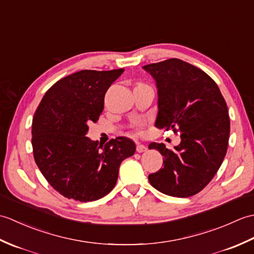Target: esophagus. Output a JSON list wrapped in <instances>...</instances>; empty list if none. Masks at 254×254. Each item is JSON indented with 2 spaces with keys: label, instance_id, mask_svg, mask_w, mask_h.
Listing matches in <instances>:
<instances>
[{
  "label": "esophagus",
  "instance_id": "esophagus-1",
  "mask_svg": "<svg viewBox=\"0 0 254 254\" xmlns=\"http://www.w3.org/2000/svg\"><path fill=\"white\" fill-rule=\"evenodd\" d=\"M146 149H147V147L145 146V145H143V144H139V143H137V144H136V152H137V153L146 152Z\"/></svg>",
  "mask_w": 254,
  "mask_h": 254
}]
</instances>
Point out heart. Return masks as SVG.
I'll return each instance as SVG.
<instances>
[{
	"instance_id": "obj_1",
	"label": "heart",
	"mask_w": 254,
	"mask_h": 254,
	"mask_svg": "<svg viewBox=\"0 0 254 254\" xmlns=\"http://www.w3.org/2000/svg\"><path fill=\"white\" fill-rule=\"evenodd\" d=\"M135 128H136L137 132H141L142 128H143V124L142 123H137L136 126H135Z\"/></svg>"
}]
</instances>
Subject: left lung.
Masks as SVG:
<instances>
[{"label":"left lung","mask_w":254,"mask_h":254,"mask_svg":"<svg viewBox=\"0 0 254 254\" xmlns=\"http://www.w3.org/2000/svg\"><path fill=\"white\" fill-rule=\"evenodd\" d=\"M156 80L158 113L155 127L181 133L175 149L152 143L164 167L148 176L156 190L188 197L202 191L222 165L228 147L230 121L217 84L202 69L179 59L147 64Z\"/></svg>","instance_id":"left-lung-1"}]
</instances>
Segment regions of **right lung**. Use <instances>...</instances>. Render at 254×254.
<instances>
[{
  "mask_svg": "<svg viewBox=\"0 0 254 254\" xmlns=\"http://www.w3.org/2000/svg\"><path fill=\"white\" fill-rule=\"evenodd\" d=\"M83 69L59 80L45 94L32 118L35 161L55 190L67 198L90 202L115 188L122 161L135 144L117 137L105 145L87 137L104 110L108 88L123 73Z\"/></svg>",
  "mask_w": 254,
  "mask_h": 254,
  "instance_id": "right-lung-1",
  "label": "right lung"
}]
</instances>
